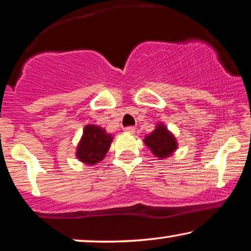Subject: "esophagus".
<instances>
[{
  "instance_id": "1",
  "label": "esophagus",
  "mask_w": 251,
  "mask_h": 251,
  "mask_svg": "<svg viewBox=\"0 0 251 251\" xmlns=\"http://www.w3.org/2000/svg\"><path fill=\"white\" fill-rule=\"evenodd\" d=\"M125 131L128 132V133H133L134 132V128H133V126H126Z\"/></svg>"
}]
</instances>
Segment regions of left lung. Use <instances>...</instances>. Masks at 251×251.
Segmentation results:
<instances>
[{"label": "left lung", "instance_id": "obj_1", "mask_svg": "<svg viewBox=\"0 0 251 251\" xmlns=\"http://www.w3.org/2000/svg\"><path fill=\"white\" fill-rule=\"evenodd\" d=\"M144 143L159 159L168 158L177 148L176 137L163 123H158L154 131L145 137Z\"/></svg>", "mask_w": 251, "mask_h": 251}]
</instances>
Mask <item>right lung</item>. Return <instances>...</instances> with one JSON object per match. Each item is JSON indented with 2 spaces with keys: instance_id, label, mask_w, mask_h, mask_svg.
I'll use <instances>...</instances> for the list:
<instances>
[{
  "instance_id": "obj_1",
  "label": "right lung",
  "mask_w": 251,
  "mask_h": 251,
  "mask_svg": "<svg viewBox=\"0 0 251 251\" xmlns=\"http://www.w3.org/2000/svg\"><path fill=\"white\" fill-rule=\"evenodd\" d=\"M112 141H113L112 134L107 133L100 126H86L78 144L75 156L85 164H97L106 156Z\"/></svg>"
}]
</instances>
